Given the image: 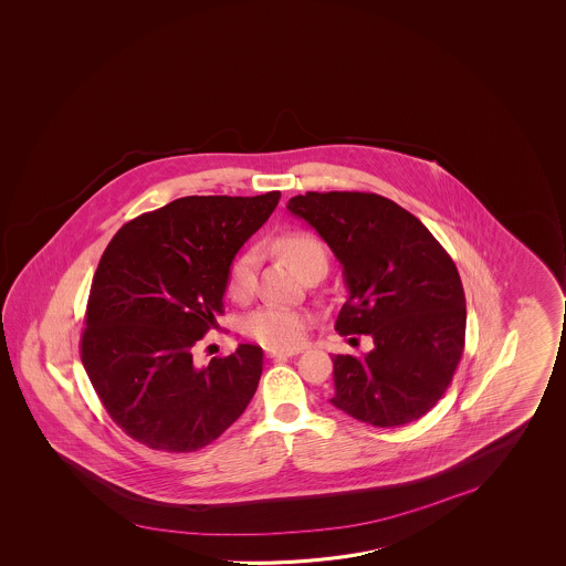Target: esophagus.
Listing matches in <instances>:
<instances>
[{"instance_id": "obj_1", "label": "esophagus", "mask_w": 566, "mask_h": 566, "mask_svg": "<svg viewBox=\"0 0 566 566\" xmlns=\"http://www.w3.org/2000/svg\"><path fill=\"white\" fill-rule=\"evenodd\" d=\"M297 353H302V349H269L266 355L270 359H287V357H294Z\"/></svg>"}]
</instances>
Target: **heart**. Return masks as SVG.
<instances>
[{
	"mask_svg": "<svg viewBox=\"0 0 566 566\" xmlns=\"http://www.w3.org/2000/svg\"><path fill=\"white\" fill-rule=\"evenodd\" d=\"M280 251L296 266L304 276L307 270L317 264H327V252L324 244L310 232H287L279 239ZM256 269H259V252H242L232 262L227 279V290L234 300H247L256 287ZM307 315L282 306H264L252 312L244 319V334L262 343L270 349H286L296 347L306 332Z\"/></svg>",
	"mask_w": 566,
	"mask_h": 566,
	"instance_id": "heart-1",
	"label": "heart"
}]
</instances>
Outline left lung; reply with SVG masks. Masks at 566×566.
<instances>
[{
  "instance_id": "obj_1",
  "label": "left lung",
  "mask_w": 566,
  "mask_h": 566,
  "mask_svg": "<svg viewBox=\"0 0 566 566\" xmlns=\"http://www.w3.org/2000/svg\"><path fill=\"white\" fill-rule=\"evenodd\" d=\"M286 209L342 264L349 296L335 329L373 337L365 357L334 355L329 402L379 428L424 417L463 352L465 296L454 260L415 214L380 195L307 191Z\"/></svg>"
}]
</instances>
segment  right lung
Segmentation results:
<instances>
[{"label":"right lung","instance_id":"add662e5","mask_svg":"<svg viewBox=\"0 0 566 566\" xmlns=\"http://www.w3.org/2000/svg\"><path fill=\"white\" fill-rule=\"evenodd\" d=\"M280 191L191 195L114 234L94 274L81 359L112 420L139 444L195 452L249 407L264 353L241 343L207 367L193 345L217 325L234 254L269 221Z\"/></svg>","mask_w":566,"mask_h":566}]
</instances>
